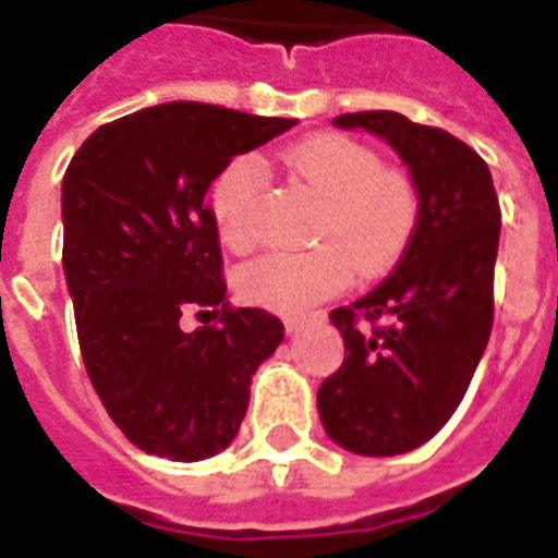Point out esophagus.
Wrapping results in <instances>:
<instances>
[{
  "label": "esophagus",
  "mask_w": 558,
  "mask_h": 558,
  "mask_svg": "<svg viewBox=\"0 0 558 558\" xmlns=\"http://www.w3.org/2000/svg\"><path fill=\"white\" fill-rule=\"evenodd\" d=\"M304 325V316H287L283 319V328H287V333H295Z\"/></svg>",
  "instance_id": "1"
}]
</instances>
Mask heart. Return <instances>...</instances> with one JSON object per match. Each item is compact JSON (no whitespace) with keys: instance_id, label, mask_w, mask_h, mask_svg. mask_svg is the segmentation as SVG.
<instances>
[{"instance_id":"b5f03b06","label":"heart","mask_w":558,"mask_h":558,"mask_svg":"<svg viewBox=\"0 0 558 558\" xmlns=\"http://www.w3.org/2000/svg\"><path fill=\"white\" fill-rule=\"evenodd\" d=\"M292 183L319 204L311 242L299 254H266L239 271L242 299L278 313H299L349 283V275L375 278L411 245L420 197L411 177L384 168L381 156L340 132L304 138L283 156ZM268 180L257 156H236L209 189L218 239L247 254L259 239Z\"/></svg>"}]
</instances>
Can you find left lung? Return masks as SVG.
I'll use <instances>...</instances> for the list:
<instances>
[{"label": "left lung", "mask_w": 558, "mask_h": 558, "mask_svg": "<svg viewBox=\"0 0 558 558\" xmlns=\"http://www.w3.org/2000/svg\"><path fill=\"white\" fill-rule=\"evenodd\" d=\"M333 123L381 135L420 195L414 239L393 275L331 311L345 357L319 387L333 444L399 456L447 426L488 345L502 213L485 159L447 130L399 111H354Z\"/></svg>", "instance_id": "left-lung-1"}]
</instances>
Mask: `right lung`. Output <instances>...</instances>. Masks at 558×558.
<instances>
[{
  "label": "right lung",
  "instance_id": "obj_1",
  "mask_svg": "<svg viewBox=\"0 0 558 558\" xmlns=\"http://www.w3.org/2000/svg\"><path fill=\"white\" fill-rule=\"evenodd\" d=\"M295 126L213 102H162L90 132L61 183L64 275L88 378L114 426L171 461L236 437L251 375L283 322L227 301L206 189L233 156ZM189 312L206 318L183 332Z\"/></svg>",
  "mask_w": 558,
  "mask_h": 558
}]
</instances>
